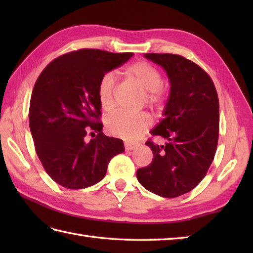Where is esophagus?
<instances>
[{
  "label": "esophagus",
  "instance_id": "34e87169",
  "mask_svg": "<svg viewBox=\"0 0 253 253\" xmlns=\"http://www.w3.org/2000/svg\"><path fill=\"white\" fill-rule=\"evenodd\" d=\"M137 144L136 143H131V142H125V149L127 151H131V150L136 149Z\"/></svg>",
  "mask_w": 253,
  "mask_h": 253
}]
</instances>
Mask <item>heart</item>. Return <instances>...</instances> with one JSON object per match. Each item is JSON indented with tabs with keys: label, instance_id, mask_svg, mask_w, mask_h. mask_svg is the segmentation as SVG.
I'll use <instances>...</instances> for the list:
<instances>
[{
	"label": "heart",
	"instance_id": "obj_1",
	"mask_svg": "<svg viewBox=\"0 0 253 253\" xmlns=\"http://www.w3.org/2000/svg\"><path fill=\"white\" fill-rule=\"evenodd\" d=\"M125 75L137 84L146 90V102L154 109L164 104L166 101V90L163 88L162 75L152 64L138 61L130 64L125 69ZM98 99L102 109L112 111L115 106V79L111 73H106L99 80L96 88ZM152 120L147 113L130 114L126 112H116L105 120L106 130L111 135L125 139L136 140L140 138L151 126Z\"/></svg>",
	"mask_w": 253,
	"mask_h": 253
}]
</instances>
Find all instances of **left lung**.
<instances>
[{
  "mask_svg": "<svg viewBox=\"0 0 253 253\" xmlns=\"http://www.w3.org/2000/svg\"><path fill=\"white\" fill-rule=\"evenodd\" d=\"M144 56L162 66L169 78L165 117L151 131L168 142H146L153 160L137 170V178L155 195L176 198L197 187L213 162L219 129L218 96L211 77L195 62L169 53Z\"/></svg>",
  "mask_w": 253,
  "mask_h": 253,
  "instance_id": "1",
  "label": "left lung"
}]
</instances>
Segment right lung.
<instances>
[{
    "label": "right lung",
    "mask_w": 253,
    "mask_h": 253,
    "mask_svg": "<svg viewBox=\"0 0 253 253\" xmlns=\"http://www.w3.org/2000/svg\"><path fill=\"white\" fill-rule=\"evenodd\" d=\"M132 53L80 49L53 60L38 77L29 106L36 153L51 178L68 189L99 182L121 139L105 136L96 93L100 78L122 66ZM90 134L93 139L85 141Z\"/></svg>",
    "instance_id": "obj_1"
}]
</instances>
